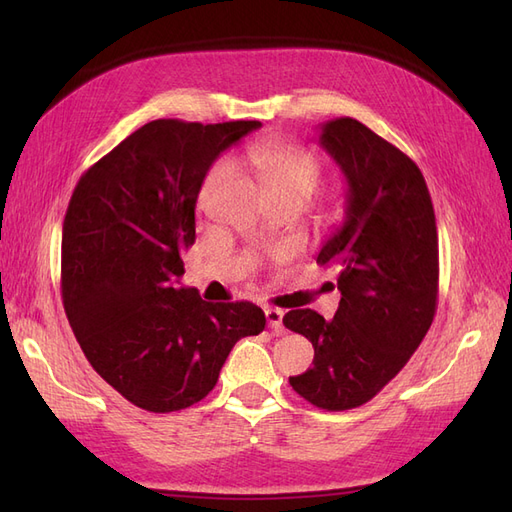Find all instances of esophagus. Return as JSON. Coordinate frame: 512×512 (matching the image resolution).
Wrapping results in <instances>:
<instances>
[{"label":"esophagus","instance_id":"34e87169","mask_svg":"<svg viewBox=\"0 0 512 512\" xmlns=\"http://www.w3.org/2000/svg\"><path fill=\"white\" fill-rule=\"evenodd\" d=\"M265 316H267V322H269V327H271V331H275V333H282L284 331V312L282 309H277V307H267L265 309Z\"/></svg>","mask_w":512,"mask_h":512}]
</instances>
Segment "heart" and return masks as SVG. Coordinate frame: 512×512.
Returning <instances> with one entry per match:
<instances>
[{"mask_svg":"<svg viewBox=\"0 0 512 512\" xmlns=\"http://www.w3.org/2000/svg\"><path fill=\"white\" fill-rule=\"evenodd\" d=\"M243 160L271 196H299L303 203L314 194L322 177V162L316 153L275 138L252 143L245 149ZM226 175V162H218L209 170L198 192V209L205 211L211 207L213 194Z\"/></svg>","mask_w":512,"mask_h":512,"instance_id":"b5f03b06","label":"heart"}]
</instances>
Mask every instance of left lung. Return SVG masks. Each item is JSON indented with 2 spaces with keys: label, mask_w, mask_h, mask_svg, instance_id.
Returning <instances> with one entry per match:
<instances>
[{
  "label": "left lung",
  "mask_w": 512,
  "mask_h": 512,
  "mask_svg": "<svg viewBox=\"0 0 512 512\" xmlns=\"http://www.w3.org/2000/svg\"><path fill=\"white\" fill-rule=\"evenodd\" d=\"M322 149L348 181L346 220L324 241L320 265L339 271L333 320L292 309L286 329L314 346V365L290 386L339 412L376 397L427 335L438 307V228L418 166L361 121L322 126Z\"/></svg>",
  "instance_id": "8db88e82"
}]
</instances>
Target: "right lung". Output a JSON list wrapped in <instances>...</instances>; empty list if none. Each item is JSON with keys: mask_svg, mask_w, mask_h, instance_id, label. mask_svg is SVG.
I'll return each instance as SVG.
<instances>
[{"mask_svg": "<svg viewBox=\"0 0 512 512\" xmlns=\"http://www.w3.org/2000/svg\"><path fill=\"white\" fill-rule=\"evenodd\" d=\"M260 126L145 123L72 192L61 232L66 316L91 367L138 408L175 412L205 399L232 346L265 329L254 303H207L179 286L209 166Z\"/></svg>", "mask_w": 512, "mask_h": 512, "instance_id": "right-lung-1", "label": "right lung"}]
</instances>
